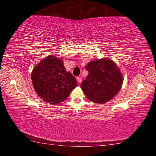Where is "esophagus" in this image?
Wrapping results in <instances>:
<instances>
[{
	"instance_id": "34e87169",
	"label": "esophagus",
	"mask_w": 156,
	"mask_h": 156,
	"mask_svg": "<svg viewBox=\"0 0 156 156\" xmlns=\"http://www.w3.org/2000/svg\"><path fill=\"white\" fill-rule=\"evenodd\" d=\"M77 81H78V83L79 84H80L81 82H82V78H80V77L77 78Z\"/></svg>"
}]
</instances>
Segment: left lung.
<instances>
[{
    "label": "left lung",
    "instance_id": "obj_1",
    "mask_svg": "<svg viewBox=\"0 0 156 156\" xmlns=\"http://www.w3.org/2000/svg\"><path fill=\"white\" fill-rule=\"evenodd\" d=\"M89 72L80 87L87 98L95 103L103 104L112 99L120 91L122 76L113 60L102 58L92 60L85 67Z\"/></svg>",
    "mask_w": 156,
    "mask_h": 156
}]
</instances>
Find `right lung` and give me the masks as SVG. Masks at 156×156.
<instances>
[{
	"mask_svg": "<svg viewBox=\"0 0 156 156\" xmlns=\"http://www.w3.org/2000/svg\"><path fill=\"white\" fill-rule=\"evenodd\" d=\"M31 78L38 96L52 105L64 101L77 86L76 78L65 71L62 59L51 55L36 65Z\"/></svg>",
	"mask_w": 156,
	"mask_h": 156,
	"instance_id": "obj_1",
	"label": "right lung"
}]
</instances>
